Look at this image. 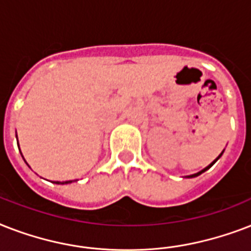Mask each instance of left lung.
<instances>
[{
  "instance_id": "obj_1",
  "label": "left lung",
  "mask_w": 251,
  "mask_h": 251,
  "mask_svg": "<svg viewBox=\"0 0 251 251\" xmlns=\"http://www.w3.org/2000/svg\"><path fill=\"white\" fill-rule=\"evenodd\" d=\"M223 152H224V151H223ZM223 152H222V153H220V155H219V157L222 156V155H223ZM219 157H218V159H216V160H215V161H212V163H211V164H210V165H208V167H206V168H204V169H203V171L198 172V173H195V175L187 176V177H197V176H199V175H202L203 172H206V171H207V169H210V168H211V167H212V165H214V164H215V163H216V161H218V160H219Z\"/></svg>"
}]
</instances>
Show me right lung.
Returning a JSON list of instances; mask_svg holds the SVG:
<instances>
[{"label": "right lung", "mask_w": 251, "mask_h": 251, "mask_svg": "<svg viewBox=\"0 0 251 251\" xmlns=\"http://www.w3.org/2000/svg\"><path fill=\"white\" fill-rule=\"evenodd\" d=\"M72 181H65V182H61V183H70ZM56 183H60V182H56Z\"/></svg>", "instance_id": "obj_1"}]
</instances>
